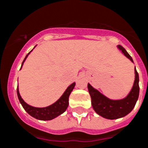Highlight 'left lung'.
Segmentation results:
<instances>
[{"mask_svg":"<svg viewBox=\"0 0 148 148\" xmlns=\"http://www.w3.org/2000/svg\"><path fill=\"white\" fill-rule=\"evenodd\" d=\"M117 47L122 51L125 57L133 62L132 57L123 46L118 45ZM135 78L132 88L128 96L122 100L114 101L107 98L97 90L94 88L89 83L88 84V88L91 98V105L97 114L106 119H116L125 116L132 110L139 95V77L136 69H135Z\"/></svg>","mask_w":148,"mask_h":148,"instance_id":"obj_1","label":"left lung"}]
</instances>
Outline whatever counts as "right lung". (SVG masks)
Returning a JSON list of instances; mask_svg holds the SVG:
<instances>
[{"instance_id": "1", "label": "right lung", "mask_w": 148, "mask_h": 148, "mask_svg": "<svg viewBox=\"0 0 148 148\" xmlns=\"http://www.w3.org/2000/svg\"><path fill=\"white\" fill-rule=\"evenodd\" d=\"M30 52L28 53V54L25 56V59H24L23 63H22L21 67L23 66L24 61L26 59V57H28V55L30 53ZM75 83L73 82V84L69 85V87L66 88L65 92L63 93V95L61 96L60 98L58 101H56L54 103L50 105L48 107H42V108L32 107V106L25 103L21 97L20 95H19L18 87H17V96H18L19 102L22 104L24 110L29 113V115L35 118V119H40V120H51V119H54L55 117L58 116L59 115L62 114L63 112H65V110L68 107V105H69V95H70V93H71L74 87H75Z\"/></svg>"}]
</instances>
